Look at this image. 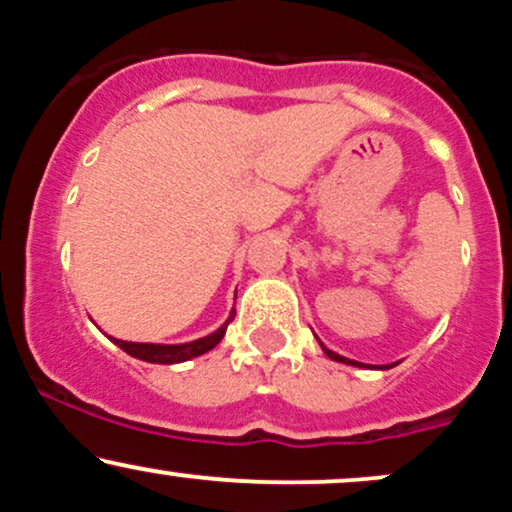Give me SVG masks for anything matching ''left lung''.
Returning a JSON list of instances; mask_svg holds the SVG:
<instances>
[{
	"instance_id": "obj_1",
	"label": "left lung",
	"mask_w": 512,
	"mask_h": 512,
	"mask_svg": "<svg viewBox=\"0 0 512 512\" xmlns=\"http://www.w3.org/2000/svg\"><path fill=\"white\" fill-rule=\"evenodd\" d=\"M322 349H325V346H322ZM325 354L332 358V361H342V363H351V366H358L356 361H349V358H344V356H339V354H334V351H330V349H325Z\"/></svg>"
}]
</instances>
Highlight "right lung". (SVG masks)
Instances as JSON below:
<instances>
[{
    "label": "right lung",
    "instance_id": "right-lung-1",
    "mask_svg": "<svg viewBox=\"0 0 512 512\" xmlns=\"http://www.w3.org/2000/svg\"><path fill=\"white\" fill-rule=\"evenodd\" d=\"M228 325V322H226ZM226 325L219 327L214 334L209 337L197 339V342L190 344H173V346H163V344H134V342H122V339H113V342L120 346L122 351H127L129 356L142 358V361L149 363H180L187 361V358H195L207 354L209 349H214L216 344L221 342L223 334H226Z\"/></svg>",
    "mask_w": 512,
    "mask_h": 512
}]
</instances>
